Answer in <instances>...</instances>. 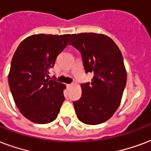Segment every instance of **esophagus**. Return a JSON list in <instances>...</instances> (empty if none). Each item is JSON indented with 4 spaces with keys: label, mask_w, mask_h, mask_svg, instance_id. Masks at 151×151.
Masks as SVG:
<instances>
[{
    "label": "esophagus",
    "mask_w": 151,
    "mask_h": 151,
    "mask_svg": "<svg viewBox=\"0 0 151 151\" xmlns=\"http://www.w3.org/2000/svg\"><path fill=\"white\" fill-rule=\"evenodd\" d=\"M72 86H73V84H68L67 85L68 88H70V87H72Z\"/></svg>",
    "instance_id": "esophagus-1"
}]
</instances>
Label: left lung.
<instances>
[{"label": "left lung", "mask_w": 151, "mask_h": 151, "mask_svg": "<svg viewBox=\"0 0 151 151\" xmlns=\"http://www.w3.org/2000/svg\"><path fill=\"white\" fill-rule=\"evenodd\" d=\"M69 44L81 54L86 73H93L91 83L81 85L82 94L73 102L78 119L86 124H102L119 108L127 82L121 51L108 35L96 33L71 35Z\"/></svg>", "instance_id": "1"}]
</instances>
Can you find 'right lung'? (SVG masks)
I'll return each instance as SVG.
<instances>
[{"mask_svg":"<svg viewBox=\"0 0 151 151\" xmlns=\"http://www.w3.org/2000/svg\"><path fill=\"white\" fill-rule=\"evenodd\" d=\"M70 35H32L19 43L12 57L9 87L20 113L33 123L54 121L65 100V85L46 76L67 46Z\"/></svg>","mask_w":151,"mask_h":151,"instance_id":"obj_1","label":"right lung"}]
</instances>
